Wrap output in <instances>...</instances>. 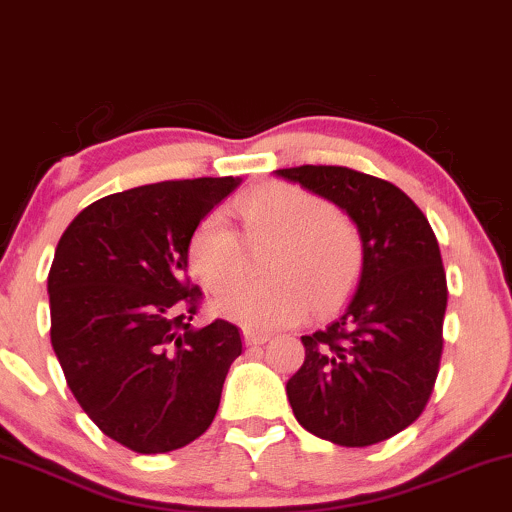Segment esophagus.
I'll return each mask as SVG.
<instances>
[{
  "label": "esophagus",
  "mask_w": 512,
  "mask_h": 512,
  "mask_svg": "<svg viewBox=\"0 0 512 512\" xmlns=\"http://www.w3.org/2000/svg\"><path fill=\"white\" fill-rule=\"evenodd\" d=\"M267 334H257V332H250V330H245L243 332V342H245V346H260V344H264L267 342Z\"/></svg>",
  "instance_id": "obj_1"
}]
</instances>
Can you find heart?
I'll list each match as a JSON object with an SVG mask.
<instances>
[{"label":"heart","mask_w":512,"mask_h":512,"mask_svg":"<svg viewBox=\"0 0 512 512\" xmlns=\"http://www.w3.org/2000/svg\"><path fill=\"white\" fill-rule=\"evenodd\" d=\"M238 211L250 245L276 243L267 260L272 279L228 291L214 305L219 315L248 330H274L303 320L313 305L330 308L354 286L361 238L325 197L291 182H267L240 199ZM187 262L209 291H226L243 279L248 248L221 209L197 223Z\"/></svg>","instance_id":"1"}]
</instances>
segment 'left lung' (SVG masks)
I'll return each mask as SVG.
<instances>
[{"instance_id":"1","label":"left lung","mask_w":512,"mask_h":512,"mask_svg":"<svg viewBox=\"0 0 512 512\" xmlns=\"http://www.w3.org/2000/svg\"><path fill=\"white\" fill-rule=\"evenodd\" d=\"M330 199L361 238L356 291L327 327L305 334L286 383L298 424L344 448L397 436L426 409L443 354L448 284L424 211L392 182L344 166L274 170Z\"/></svg>"}]
</instances>
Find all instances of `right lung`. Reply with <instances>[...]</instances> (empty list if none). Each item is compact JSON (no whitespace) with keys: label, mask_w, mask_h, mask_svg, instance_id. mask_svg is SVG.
Returning a JSON list of instances; mask_svg holds the SVG:
<instances>
[{"label":"right lung","mask_w":512,"mask_h":512,"mask_svg":"<svg viewBox=\"0 0 512 512\" xmlns=\"http://www.w3.org/2000/svg\"><path fill=\"white\" fill-rule=\"evenodd\" d=\"M238 185L132 187L88 204L57 243L52 349L88 419L142 455L185 448L207 431L243 351L231 322L192 327L202 291L187 279L192 231Z\"/></svg>","instance_id":"obj_1"}]
</instances>
